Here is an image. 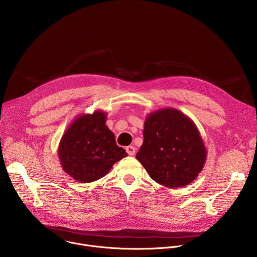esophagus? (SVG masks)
<instances>
[{
  "mask_svg": "<svg viewBox=\"0 0 257 257\" xmlns=\"http://www.w3.org/2000/svg\"><path fill=\"white\" fill-rule=\"evenodd\" d=\"M126 152L129 156H134L135 155V148L133 145H129L126 148Z\"/></svg>",
  "mask_w": 257,
  "mask_h": 257,
  "instance_id": "34e87169",
  "label": "esophagus"
}]
</instances>
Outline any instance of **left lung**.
<instances>
[{"instance_id":"obj_1","label":"left lung","mask_w":257,"mask_h":257,"mask_svg":"<svg viewBox=\"0 0 257 257\" xmlns=\"http://www.w3.org/2000/svg\"><path fill=\"white\" fill-rule=\"evenodd\" d=\"M143 143L136 159L151 178L168 188L193 182L206 161V149L194 122L179 109L166 107L145 119Z\"/></svg>"}]
</instances>
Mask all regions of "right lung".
Here are the masks:
<instances>
[{
    "instance_id": "add662e5",
    "label": "right lung",
    "mask_w": 257,
    "mask_h": 257,
    "mask_svg": "<svg viewBox=\"0 0 257 257\" xmlns=\"http://www.w3.org/2000/svg\"><path fill=\"white\" fill-rule=\"evenodd\" d=\"M105 122L106 114L102 111L78 115L61 138L58 149L61 166L77 182L102 178L115 163L127 157Z\"/></svg>"
}]
</instances>
